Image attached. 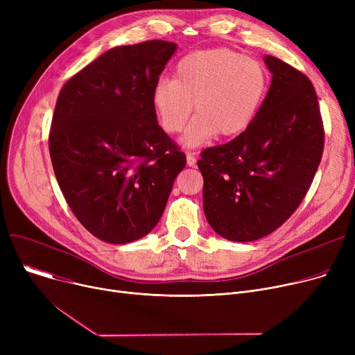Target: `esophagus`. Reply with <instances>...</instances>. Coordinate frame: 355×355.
Here are the masks:
<instances>
[{
  "label": "esophagus",
  "mask_w": 355,
  "mask_h": 355,
  "mask_svg": "<svg viewBox=\"0 0 355 355\" xmlns=\"http://www.w3.org/2000/svg\"><path fill=\"white\" fill-rule=\"evenodd\" d=\"M196 164H197L196 155L191 154V153H187V165L189 166H196Z\"/></svg>",
  "instance_id": "34e87169"
}]
</instances>
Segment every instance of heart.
Here are the masks:
<instances>
[{
    "mask_svg": "<svg viewBox=\"0 0 355 355\" xmlns=\"http://www.w3.org/2000/svg\"><path fill=\"white\" fill-rule=\"evenodd\" d=\"M268 89L262 63L230 49L193 51L177 63L173 80H159L153 106L161 128L174 135L196 118L181 138L185 146L206 144L217 134L233 138L252 125Z\"/></svg>",
    "mask_w": 355,
    "mask_h": 355,
    "instance_id": "1",
    "label": "heart"
}]
</instances>
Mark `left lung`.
<instances>
[{"label": "left lung", "instance_id": "1", "mask_svg": "<svg viewBox=\"0 0 355 355\" xmlns=\"http://www.w3.org/2000/svg\"><path fill=\"white\" fill-rule=\"evenodd\" d=\"M268 95L233 141L204 149L202 207L213 230L253 241L281 227L306 196L322 158L318 98L304 73L266 54Z\"/></svg>", "mask_w": 355, "mask_h": 355}]
</instances>
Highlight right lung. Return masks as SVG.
Returning <instances> with one entry per match:
<instances>
[{"label":"right lung","instance_id":"add662e5","mask_svg":"<svg viewBox=\"0 0 355 355\" xmlns=\"http://www.w3.org/2000/svg\"><path fill=\"white\" fill-rule=\"evenodd\" d=\"M175 50L164 40L110 49L69 79L55 102V178L83 227L107 243H130L157 226L187 162L153 106Z\"/></svg>","mask_w":355,"mask_h":355}]
</instances>
